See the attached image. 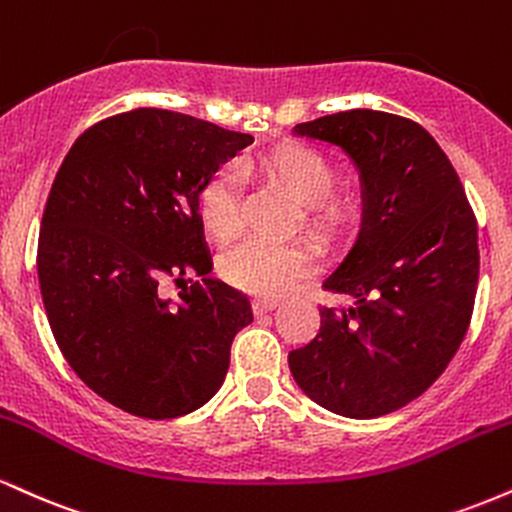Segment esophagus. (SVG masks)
Listing matches in <instances>:
<instances>
[{"label": "esophagus", "mask_w": 512, "mask_h": 512, "mask_svg": "<svg viewBox=\"0 0 512 512\" xmlns=\"http://www.w3.org/2000/svg\"><path fill=\"white\" fill-rule=\"evenodd\" d=\"M274 308H276L274 298H257V301H252V313L255 315H264Z\"/></svg>", "instance_id": "1"}]
</instances>
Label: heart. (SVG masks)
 Listing matches in <instances>:
<instances>
[{
	"instance_id": "1",
	"label": "heart",
	"mask_w": 512,
	"mask_h": 512,
	"mask_svg": "<svg viewBox=\"0 0 512 512\" xmlns=\"http://www.w3.org/2000/svg\"><path fill=\"white\" fill-rule=\"evenodd\" d=\"M252 168L269 185L279 187L301 207V223L320 238H337L356 219V202L337 195V170L315 146L301 142L276 144L252 161ZM238 180L233 170L211 173L197 197L199 221L211 238L226 243L238 233ZM315 255L303 243H262L248 240L228 250L219 262L223 281L250 296L274 298L313 274Z\"/></svg>"
}]
</instances>
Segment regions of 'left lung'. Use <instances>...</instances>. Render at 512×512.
<instances>
[{"instance_id": "1", "label": "left lung", "mask_w": 512, "mask_h": 512, "mask_svg": "<svg viewBox=\"0 0 512 512\" xmlns=\"http://www.w3.org/2000/svg\"><path fill=\"white\" fill-rule=\"evenodd\" d=\"M298 137L342 146L363 187V219L322 289L354 298L320 308V332L289 368L320 407L390 414L431 387L460 349L479 281L477 219L462 182L419 122L346 110L301 122Z\"/></svg>"}]
</instances>
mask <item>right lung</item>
<instances>
[{
  "label": "right lung",
  "mask_w": 512,
  "mask_h": 512,
  "mask_svg": "<svg viewBox=\"0 0 512 512\" xmlns=\"http://www.w3.org/2000/svg\"><path fill=\"white\" fill-rule=\"evenodd\" d=\"M252 144L197 117L137 108L88 127L64 156L38 236V281L62 356L105 402L175 419L216 395L245 293L211 279L197 197L211 173ZM203 276L181 303L166 275Z\"/></svg>",
  "instance_id": "add662e5"
}]
</instances>
